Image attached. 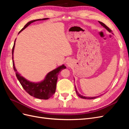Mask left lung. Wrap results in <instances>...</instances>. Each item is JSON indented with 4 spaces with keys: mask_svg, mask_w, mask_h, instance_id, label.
<instances>
[{
    "mask_svg": "<svg viewBox=\"0 0 129 129\" xmlns=\"http://www.w3.org/2000/svg\"><path fill=\"white\" fill-rule=\"evenodd\" d=\"M99 23L100 24L102 25V26H103L104 28H106L109 32H112V30L109 28V27L106 25H105L104 23H103L102 22H101V21H99ZM75 90H76V93H77V95L79 96L80 97H81V98H82V99H96V98H97V97H85V96H82V95H80V93L77 92V90H76V87H75ZM99 97V96H98Z\"/></svg>",
    "mask_w": 129,
    "mask_h": 129,
    "instance_id": "left-lung-1",
    "label": "left lung"
}]
</instances>
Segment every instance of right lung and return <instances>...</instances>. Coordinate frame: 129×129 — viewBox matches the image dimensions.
Instances as JSON below:
<instances>
[{"label":"right lung","mask_w":129,"mask_h":129,"mask_svg":"<svg viewBox=\"0 0 129 129\" xmlns=\"http://www.w3.org/2000/svg\"><path fill=\"white\" fill-rule=\"evenodd\" d=\"M48 18H44L42 19H37L28 22L27 24L22 28L19 32L20 33L22 30H24L25 28L29 26L31 23H32L36 21L46 20ZM15 46V42L12 48V59H13V66L14 71L15 72V75L19 80V82L25 90L28 93L30 96H32L35 98L42 99V100H48L50 97L53 96L55 92L56 82L57 80V76L59 73L62 69H65L66 67L64 65H62L57 68L53 70L52 72H49L45 77L44 81H43L39 83H32L30 82L29 81L26 80L25 78L21 76L20 74H19L17 69L15 68V66L13 61V52Z\"/></svg>","instance_id":"obj_1"}]
</instances>
